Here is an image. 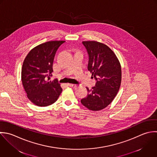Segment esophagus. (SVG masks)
<instances>
[{
    "label": "esophagus",
    "instance_id": "34e87169",
    "mask_svg": "<svg viewBox=\"0 0 157 157\" xmlns=\"http://www.w3.org/2000/svg\"><path fill=\"white\" fill-rule=\"evenodd\" d=\"M68 86L70 87H73V88H75L77 87V85L76 84H68Z\"/></svg>",
    "mask_w": 157,
    "mask_h": 157
}]
</instances>
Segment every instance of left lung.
Masks as SVG:
<instances>
[{"label": "left lung", "instance_id": "left-lung-1", "mask_svg": "<svg viewBox=\"0 0 157 157\" xmlns=\"http://www.w3.org/2000/svg\"><path fill=\"white\" fill-rule=\"evenodd\" d=\"M89 56L88 70L97 81L95 86L87 87V97L81 100L85 107L100 111L108 106L116 96L121 84V64L114 52L106 44L95 41H83Z\"/></svg>", "mask_w": 157, "mask_h": 157}]
</instances>
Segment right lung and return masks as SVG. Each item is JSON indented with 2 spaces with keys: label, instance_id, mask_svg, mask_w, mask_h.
Instances as JSON below:
<instances>
[{
  "label": "right lung",
  "instance_id": "right-lung-1",
  "mask_svg": "<svg viewBox=\"0 0 157 157\" xmlns=\"http://www.w3.org/2000/svg\"><path fill=\"white\" fill-rule=\"evenodd\" d=\"M65 41H51L32 49L23 62L21 79L28 98L39 106L57 101L62 91L57 79L50 81L57 49Z\"/></svg>",
  "mask_w": 157,
  "mask_h": 157
}]
</instances>
